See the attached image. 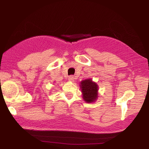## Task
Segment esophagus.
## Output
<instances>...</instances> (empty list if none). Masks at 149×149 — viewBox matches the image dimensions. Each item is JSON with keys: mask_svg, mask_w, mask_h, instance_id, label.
<instances>
[{"mask_svg": "<svg viewBox=\"0 0 149 149\" xmlns=\"http://www.w3.org/2000/svg\"><path fill=\"white\" fill-rule=\"evenodd\" d=\"M68 80L70 81H74V78L73 76H70L68 77Z\"/></svg>", "mask_w": 149, "mask_h": 149, "instance_id": "obj_1", "label": "esophagus"}]
</instances>
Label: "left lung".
Here are the masks:
<instances>
[{"label":"left lung","instance_id":"left-lung-1","mask_svg":"<svg viewBox=\"0 0 149 149\" xmlns=\"http://www.w3.org/2000/svg\"><path fill=\"white\" fill-rule=\"evenodd\" d=\"M81 88L83 92L84 100L91 103L97 99L98 87L96 83L92 82L91 79H86L81 82Z\"/></svg>","mask_w":149,"mask_h":149}]
</instances>
